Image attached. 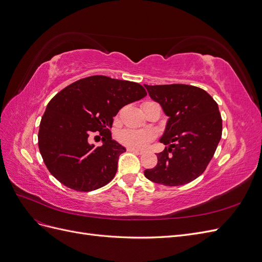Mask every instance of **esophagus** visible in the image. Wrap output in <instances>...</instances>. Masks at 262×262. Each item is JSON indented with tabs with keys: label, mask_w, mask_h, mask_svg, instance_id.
I'll list each match as a JSON object with an SVG mask.
<instances>
[{
	"label": "esophagus",
	"mask_w": 262,
	"mask_h": 262,
	"mask_svg": "<svg viewBox=\"0 0 262 262\" xmlns=\"http://www.w3.org/2000/svg\"><path fill=\"white\" fill-rule=\"evenodd\" d=\"M128 152H132L134 154H142V150L137 149V148H133V147H128Z\"/></svg>",
	"instance_id": "34e87169"
}]
</instances>
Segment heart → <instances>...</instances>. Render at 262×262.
Returning <instances> with one entry per match:
<instances>
[{"instance_id":"1","label":"heart","mask_w":262,"mask_h":262,"mask_svg":"<svg viewBox=\"0 0 262 262\" xmlns=\"http://www.w3.org/2000/svg\"><path fill=\"white\" fill-rule=\"evenodd\" d=\"M153 139V133L145 130H122L119 133V141L133 148H144Z\"/></svg>"}]
</instances>
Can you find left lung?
Instances as JSON below:
<instances>
[{"instance_id":"1","label":"left lung","mask_w":262,"mask_h":262,"mask_svg":"<svg viewBox=\"0 0 262 262\" xmlns=\"http://www.w3.org/2000/svg\"><path fill=\"white\" fill-rule=\"evenodd\" d=\"M149 97L168 117L157 154V165L144 176L163 186H182L202 175L222 137L219 106L199 87L171 84L144 85Z\"/></svg>"}]
</instances>
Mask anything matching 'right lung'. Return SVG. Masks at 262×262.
Wrapping results in <instances>:
<instances>
[{"mask_svg":"<svg viewBox=\"0 0 262 262\" xmlns=\"http://www.w3.org/2000/svg\"><path fill=\"white\" fill-rule=\"evenodd\" d=\"M146 96L134 82L94 75L78 80L49 101L38 133V145L51 175L76 191H93L112 180L125 147L113 140L114 117L123 106ZM103 145L89 143L92 132Z\"/></svg>","mask_w":262,"mask_h":262,"instance_id":"obj_1","label":"right lung"}]
</instances>
